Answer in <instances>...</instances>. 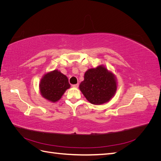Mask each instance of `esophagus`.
Here are the masks:
<instances>
[{"instance_id": "obj_1", "label": "esophagus", "mask_w": 161, "mask_h": 161, "mask_svg": "<svg viewBox=\"0 0 161 161\" xmlns=\"http://www.w3.org/2000/svg\"><path fill=\"white\" fill-rule=\"evenodd\" d=\"M79 83L75 84V85H72V87H74V88H77V87H79Z\"/></svg>"}]
</instances>
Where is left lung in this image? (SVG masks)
Returning a JSON list of instances; mask_svg holds the SVG:
<instances>
[{
  "label": "left lung",
  "instance_id": "8db88e82",
  "mask_svg": "<svg viewBox=\"0 0 161 161\" xmlns=\"http://www.w3.org/2000/svg\"><path fill=\"white\" fill-rule=\"evenodd\" d=\"M79 89L91 103L101 105L108 102L115 94V76L103 66L87 70Z\"/></svg>",
  "mask_w": 161,
  "mask_h": 161
}]
</instances>
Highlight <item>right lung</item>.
I'll list each match as a JSON object with an SVG mask.
<instances>
[{
	"label": "right lung",
	"instance_id": "obj_1",
	"mask_svg": "<svg viewBox=\"0 0 161 161\" xmlns=\"http://www.w3.org/2000/svg\"><path fill=\"white\" fill-rule=\"evenodd\" d=\"M70 87L66 76L57 70L46 74L40 83V90L42 97L53 103L60 99L66 89Z\"/></svg>",
	"mask_w": 161,
	"mask_h": 161
}]
</instances>
